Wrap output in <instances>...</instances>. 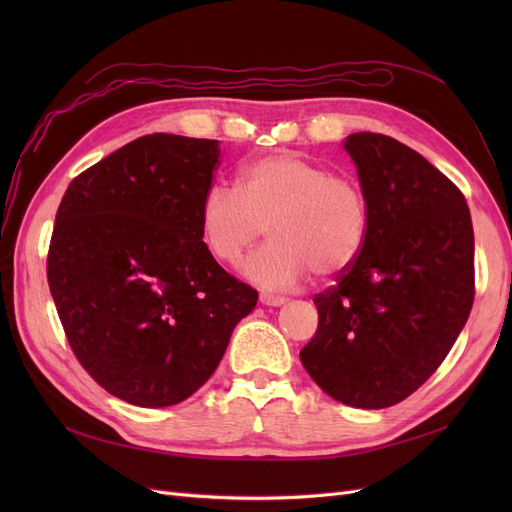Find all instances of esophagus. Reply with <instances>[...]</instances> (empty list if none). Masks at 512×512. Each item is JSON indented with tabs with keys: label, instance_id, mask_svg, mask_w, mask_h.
I'll return each instance as SVG.
<instances>
[{
	"label": "esophagus",
	"instance_id": "34e87169",
	"mask_svg": "<svg viewBox=\"0 0 512 512\" xmlns=\"http://www.w3.org/2000/svg\"><path fill=\"white\" fill-rule=\"evenodd\" d=\"M288 299L280 297V294H269V292H260V303L262 305H271V307H280L284 305Z\"/></svg>",
	"mask_w": 512,
	"mask_h": 512
}]
</instances>
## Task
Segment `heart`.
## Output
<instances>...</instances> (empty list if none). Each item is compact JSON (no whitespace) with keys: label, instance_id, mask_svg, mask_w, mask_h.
Here are the masks:
<instances>
[{"label":"heart","instance_id":"obj_1","mask_svg":"<svg viewBox=\"0 0 512 512\" xmlns=\"http://www.w3.org/2000/svg\"><path fill=\"white\" fill-rule=\"evenodd\" d=\"M198 226L209 256L228 267L239 265L267 228L271 241L243 273L262 288L284 290L309 271L331 277L354 265L369 235V203L354 177L294 153H269L241 166L237 190H207Z\"/></svg>","mask_w":512,"mask_h":512}]
</instances>
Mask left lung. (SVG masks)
Wrapping results in <instances>:
<instances>
[{
	"instance_id": "obj_1",
	"label": "left lung",
	"mask_w": 512,
	"mask_h": 512,
	"mask_svg": "<svg viewBox=\"0 0 512 512\" xmlns=\"http://www.w3.org/2000/svg\"><path fill=\"white\" fill-rule=\"evenodd\" d=\"M369 203V235L337 284L316 294L301 363L352 408L404 401L446 359L474 303V230L457 185L391 136L344 143Z\"/></svg>"
}]
</instances>
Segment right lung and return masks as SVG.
<instances>
[{
    "mask_svg": "<svg viewBox=\"0 0 512 512\" xmlns=\"http://www.w3.org/2000/svg\"><path fill=\"white\" fill-rule=\"evenodd\" d=\"M209 138L147 134L74 177L46 258L68 344L87 374L141 408L188 399L220 365L258 292L200 239L220 166Z\"/></svg>",
    "mask_w": 512,
    "mask_h": 512,
    "instance_id": "add662e5",
    "label": "right lung"
}]
</instances>
